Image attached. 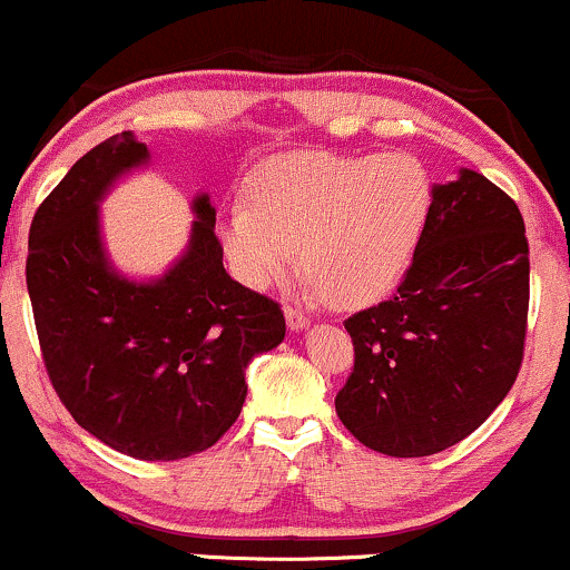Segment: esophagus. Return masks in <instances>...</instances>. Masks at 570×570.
<instances>
[{"instance_id":"esophagus-1","label":"esophagus","mask_w":570,"mask_h":570,"mask_svg":"<svg viewBox=\"0 0 570 570\" xmlns=\"http://www.w3.org/2000/svg\"><path fill=\"white\" fill-rule=\"evenodd\" d=\"M284 316H286V324H289V330H305L311 324V318L303 314V311L292 308V305H286L284 308Z\"/></svg>"}]
</instances>
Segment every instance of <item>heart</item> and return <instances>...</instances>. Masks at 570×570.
<instances>
[{"label":"heart","instance_id":"1","mask_svg":"<svg viewBox=\"0 0 570 570\" xmlns=\"http://www.w3.org/2000/svg\"><path fill=\"white\" fill-rule=\"evenodd\" d=\"M430 205V175L409 154H289L254 175L252 205L235 203L218 237L243 284L271 286L297 246L305 286L360 308L403 278Z\"/></svg>","mask_w":570,"mask_h":570}]
</instances>
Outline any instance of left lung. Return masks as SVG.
<instances>
[{
	"label": "left lung",
	"mask_w": 570,
	"mask_h": 570,
	"mask_svg": "<svg viewBox=\"0 0 570 570\" xmlns=\"http://www.w3.org/2000/svg\"><path fill=\"white\" fill-rule=\"evenodd\" d=\"M530 248L517 203L481 173L433 189L397 292L343 322L354 367L335 411L356 441L428 458L468 438L522 367Z\"/></svg>",
	"instance_id": "8db88e82"
}]
</instances>
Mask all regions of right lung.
<instances>
[{
    "label": "right lung",
    "instance_id": "obj_1",
    "mask_svg": "<svg viewBox=\"0 0 570 570\" xmlns=\"http://www.w3.org/2000/svg\"><path fill=\"white\" fill-rule=\"evenodd\" d=\"M146 159V142L121 132L75 161L31 218L27 286L48 379L75 422L116 452L167 462L233 428L248 362L284 341L286 322L224 271L205 194L170 273L151 284L112 273L97 203Z\"/></svg>",
    "mask_w": 570,
    "mask_h": 570
}]
</instances>
